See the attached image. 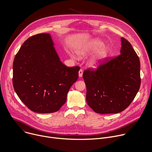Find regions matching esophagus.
<instances>
[{
  "label": "esophagus",
  "mask_w": 152,
  "mask_h": 152,
  "mask_svg": "<svg viewBox=\"0 0 152 152\" xmlns=\"http://www.w3.org/2000/svg\"><path fill=\"white\" fill-rule=\"evenodd\" d=\"M82 75H83V70L82 69H80L79 71V77H81L82 76Z\"/></svg>",
  "instance_id": "esophagus-1"
}]
</instances>
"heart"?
<instances>
[{
  "mask_svg": "<svg viewBox=\"0 0 152 152\" xmlns=\"http://www.w3.org/2000/svg\"><path fill=\"white\" fill-rule=\"evenodd\" d=\"M101 45V41L96 39L88 42L85 45H84L79 50L76 52V55L79 59L85 58L86 56L92 53ZM107 52V50L106 47L104 46H101L88 59L87 66L91 69L97 68L103 60L106 58ZM72 57L75 58L73 55Z\"/></svg>",
  "mask_w": 152,
  "mask_h": 152,
  "instance_id": "obj_1",
  "label": "heart"
}]
</instances>
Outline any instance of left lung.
<instances>
[{"mask_svg":"<svg viewBox=\"0 0 152 152\" xmlns=\"http://www.w3.org/2000/svg\"><path fill=\"white\" fill-rule=\"evenodd\" d=\"M120 54L96 70L84 71L86 100L98 114L124 111L135 97L141 84L139 58L127 40L121 38Z\"/></svg>","mask_w":152,"mask_h":152,"instance_id":"obj_1","label":"left lung"}]
</instances>
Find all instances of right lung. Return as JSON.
I'll list each match as a JSON object with an SVG mask.
<instances>
[{"label": "right lung", "instance_id": "1", "mask_svg": "<svg viewBox=\"0 0 152 152\" xmlns=\"http://www.w3.org/2000/svg\"><path fill=\"white\" fill-rule=\"evenodd\" d=\"M50 34L29 37L13 62V86L29 110L37 113L58 111L78 79L79 67H68L60 61Z\"/></svg>", "mask_w": 152, "mask_h": 152}]
</instances>
